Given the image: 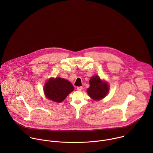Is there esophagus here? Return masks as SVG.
Here are the masks:
<instances>
[{
	"mask_svg": "<svg viewBox=\"0 0 153 153\" xmlns=\"http://www.w3.org/2000/svg\"><path fill=\"white\" fill-rule=\"evenodd\" d=\"M77 90L78 91H82L83 90V87L82 86H78V87H77Z\"/></svg>",
	"mask_w": 153,
	"mask_h": 153,
	"instance_id": "obj_1",
	"label": "esophagus"
}]
</instances>
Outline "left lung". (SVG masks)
Here are the masks:
<instances>
[{
  "instance_id": "obj_1",
  "label": "left lung",
  "mask_w": 153,
  "mask_h": 153,
  "mask_svg": "<svg viewBox=\"0 0 153 153\" xmlns=\"http://www.w3.org/2000/svg\"><path fill=\"white\" fill-rule=\"evenodd\" d=\"M90 85L89 88L87 89V93L92 99L96 100L105 97L109 90L108 84L101 80L97 76L91 77L90 80Z\"/></svg>"
}]
</instances>
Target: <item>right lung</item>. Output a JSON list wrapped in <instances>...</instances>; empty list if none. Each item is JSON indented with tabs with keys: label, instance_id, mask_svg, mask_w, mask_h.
<instances>
[{
	"label": "right lung",
	"instance_id": "add662e5",
	"mask_svg": "<svg viewBox=\"0 0 153 153\" xmlns=\"http://www.w3.org/2000/svg\"><path fill=\"white\" fill-rule=\"evenodd\" d=\"M74 90L73 85L66 79L51 78L44 86L46 97L56 102H62Z\"/></svg>",
	"mask_w": 153,
	"mask_h": 153
}]
</instances>
